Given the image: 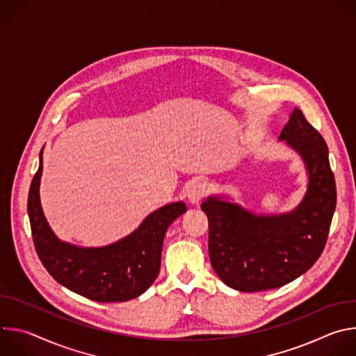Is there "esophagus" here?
<instances>
[{
    "instance_id": "obj_1",
    "label": "esophagus",
    "mask_w": 356,
    "mask_h": 356,
    "mask_svg": "<svg viewBox=\"0 0 356 356\" xmlns=\"http://www.w3.org/2000/svg\"><path fill=\"white\" fill-rule=\"evenodd\" d=\"M207 191L209 190H207V184L206 183L197 181L193 186H190V188L187 190V198L193 202V204H195V202L201 201L202 198L206 197Z\"/></svg>"
}]
</instances>
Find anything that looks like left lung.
Instances as JSON below:
<instances>
[{
  "label": "left lung",
  "instance_id": "1",
  "mask_svg": "<svg viewBox=\"0 0 356 356\" xmlns=\"http://www.w3.org/2000/svg\"><path fill=\"white\" fill-rule=\"evenodd\" d=\"M280 139L298 152L309 170L307 193L294 211L259 217L218 197L201 202L209 218L211 265L239 291L277 289L306 273L330 234L337 188L324 138L296 108Z\"/></svg>",
  "mask_w": 356,
  "mask_h": 356
}]
</instances>
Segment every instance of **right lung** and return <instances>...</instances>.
<instances>
[{"instance_id": "add662e5", "label": "right lung", "mask_w": 356, "mask_h": 356, "mask_svg": "<svg viewBox=\"0 0 356 356\" xmlns=\"http://www.w3.org/2000/svg\"><path fill=\"white\" fill-rule=\"evenodd\" d=\"M40 163L28 194L32 239L40 262L56 282L99 302L128 301L155 282L161 269L165 234L187 211L184 202H172L152 213L127 238L104 248H79L59 241L49 228L39 200Z\"/></svg>"}]
</instances>
